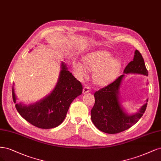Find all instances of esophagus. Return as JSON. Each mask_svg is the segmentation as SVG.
<instances>
[{
    "label": "esophagus",
    "mask_w": 161,
    "mask_h": 161,
    "mask_svg": "<svg viewBox=\"0 0 161 161\" xmlns=\"http://www.w3.org/2000/svg\"><path fill=\"white\" fill-rule=\"evenodd\" d=\"M90 91V88L88 86H85L84 87V89H83V93H84V94H85V93H88Z\"/></svg>",
    "instance_id": "obj_1"
}]
</instances>
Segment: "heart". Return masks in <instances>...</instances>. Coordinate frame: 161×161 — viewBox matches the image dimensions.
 Returning a JSON list of instances; mask_svg holds the SVG:
<instances>
[{
    "instance_id": "1",
    "label": "heart",
    "mask_w": 161,
    "mask_h": 161,
    "mask_svg": "<svg viewBox=\"0 0 161 161\" xmlns=\"http://www.w3.org/2000/svg\"><path fill=\"white\" fill-rule=\"evenodd\" d=\"M84 64L75 61L73 67L76 75L84 78L87 74V69L94 72V80L97 84L104 85L114 80L118 75L122 64L118 59L107 51H99L87 55L84 58Z\"/></svg>"
}]
</instances>
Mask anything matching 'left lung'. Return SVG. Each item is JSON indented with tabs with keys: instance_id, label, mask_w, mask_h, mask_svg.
<instances>
[{
	"instance_id": "1",
	"label": "left lung",
	"mask_w": 161,
	"mask_h": 161,
	"mask_svg": "<svg viewBox=\"0 0 161 161\" xmlns=\"http://www.w3.org/2000/svg\"><path fill=\"white\" fill-rule=\"evenodd\" d=\"M124 72L148 75L144 59L138 50L135 51L133 61L126 65ZM124 76H119L110 84L94 93L95 103L91 110V119L95 126L103 132L116 134L126 130L135 124L146 110L147 103L134 115L129 116L124 112L118 96Z\"/></svg>"
}]
</instances>
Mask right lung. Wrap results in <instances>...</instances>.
I'll list each match as a JSON object with an SVG mask.
<instances>
[{
  "label": "right lung",
  "mask_w": 161,
  "mask_h": 161,
  "mask_svg": "<svg viewBox=\"0 0 161 161\" xmlns=\"http://www.w3.org/2000/svg\"><path fill=\"white\" fill-rule=\"evenodd\" d=\"M82 90L81 82L62 63L58 84L49 96L34 104H19L16 103L13 86V100L19 114L26 120L37 128L49 129L58 126L63 122L71 103L81 94Z\"/></svg>",
  "instance_id": "obj_1"
}]
</instances>
